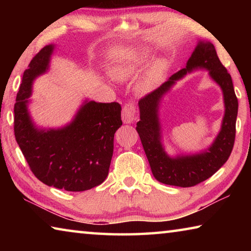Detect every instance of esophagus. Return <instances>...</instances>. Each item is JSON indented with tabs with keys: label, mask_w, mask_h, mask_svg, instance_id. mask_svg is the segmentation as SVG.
Instances as JSON below:
<instances>
[{
	"label": "esophagus",
	"mask_w": 251,
	"mask_h": 251,
	"mask_svg": "<svg viewBox=\"0 0 251 251\" xmlns=\"http://www.w3.org/2000/svg\"><path fill=\"white\" fill-rule=\"evenodd\" d=\"M122 120L125 124H130L136 120V107L133 103H127L122 110Z\"/></svg>",
	"instance_id": "34e87169"
}]
</instances>
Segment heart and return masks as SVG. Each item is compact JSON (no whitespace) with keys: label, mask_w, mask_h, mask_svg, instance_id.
I'll use <instances>...</instances> for the list:
<instances>
[{"label":"heart","mask_w":251,"mask_h":251,"mask_svg":"<svg viewBox=\"0 0 251 251\" xmlns=\"http://www.w3.org/2000/svg\"><path fill=\"white\" fill-rule=\"evenodd\" d=\"M148 59L147 50H138L130 53L124 58H117L108 67L109 75L115 80H126L135 75L142 69V66L145 64ZM163 69L161 62L157 61L148 69L145 74L143 75L141 82L138 84V88L142 92H147L151 90L155 86L157 80L159 79V76Z\"/></svg>","instance_id":"1"}]
</instances>
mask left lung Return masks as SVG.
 Returning <instances> with one entry per match:
<instances>
[{
	"mask_svg": "<svg viewBox=\"0 0 251 251\" xmlns=\"http://www.w3.org/2000/svg\"><path fill=\"white\" fill-rule=\"evenodd\" d=\"M197 68L209 70L211 77L222 88L225 103L222 129L207 151L173 159L166 154L161 144L159 103L176 80ZM138 106L141 121L137 123L136 130L141 137L152 175L158 181L172 186L192 187L211 177L228 160L235 144L238 100L231 76L219 61L215 46L210 42L199 41L185 69L172 75L167 82L139 100Z\"/></svg>",
	"mask_w": 251,
	"mask_h": 251,
	"instance_id": "obj_1",
	"label": "left lung"
}]
</instances>
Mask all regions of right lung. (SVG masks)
Masks as SVG:
<instances>
[{
    "label": "right lung",
    "instance_id": "obj_1",
    "mask_svg": "<svg viewBox=\"0 0 251 251\" xmlns=\"http://www.w3.org/2000/svg\"><path fill=\"white\" fill-rule=\"evenodd\" d=\"M54 45H46L24 72L14 105V135L32 173L48 186L84 192L108 175L114 135L122 126L121 105L85 100L74 120L57 129H39L27 104L33 80L49 70Z\"/></svg>",
    "mask_w": 251,
    "mask_h": 251
}]
</instances>
